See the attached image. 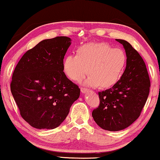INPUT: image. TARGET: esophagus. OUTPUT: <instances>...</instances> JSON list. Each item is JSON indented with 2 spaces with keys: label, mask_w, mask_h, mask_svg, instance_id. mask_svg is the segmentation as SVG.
Returning <instances> with one entry per match:
<instances>
[{
  "label": "esophagus",
  "mask_w": 160,
  "mask_h": 160,
  "mask_svg": "<svg viewBox=\"0 0 160 160\" xmlns=\"http://www.w3.org/2000/svg\"><path fill=\"white\" fill-rule=\"evenodd\" d=\"M80 90H81V92H82V93H85L86 92H88V89H87V88H81Z\"/></svg>",
  "instance_id": "esophagus-1"
}]
</instances>
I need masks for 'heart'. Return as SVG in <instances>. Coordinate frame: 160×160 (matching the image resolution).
I'll return each instance as SVG.
<instances>
[{
	"instance_id": "obj_1",
	"label": "heart",
	"mask_w": 160,
	"mask_h": 160,
	"mask_svg": "<svg viewBox=\"0 0 160 160\" xmlns=\"http://www.w3.org/2000/svg\"><path fill=\"white\" fill-rule=\"evenodd\" d=\"M126 65V55L120 48L105 42H92L78 48L77 55H69L63 61V70L68 78L80 82L90 72L86 84L111 87L120 80Z\"/></svg>"
}]
</instances>
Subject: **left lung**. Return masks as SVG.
Masks as SVG:
<instances>
[{
	"label": "left lung",
	"instance_id": "left-lung-1",
	"mask_svg": "<svg viewBox=\"0 0 160 160\" xmlns=\"http://www.w3.org/2000/svg\"><path fill=\"white\" fill-rule=\"evenodd\" d=\"M116 40L125 50L126 68L112 88L98 92L100 105L92 112L98 125L108 131L124 130L139 118L150 88L148 70L140 55L126 40Z\"/></svg>",
	"mask_w": 160,
	"mask_h": 160
}]
</instances>
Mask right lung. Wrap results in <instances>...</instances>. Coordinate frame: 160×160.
<instances>
[{
    "instance_id": "1",
    "label": "right lung",
    "mask_w": 160,
    "mask_h": 160,
    "mask_svg": "<svg viewBox=\"0 0 160 160\" xmlns=\"http://www.w3.org/2000/svg\"><path fill=\"white\" fill-rule=\"evenodd\" d=\"M70 41L66 36L42 40L22 55L12 73V95L22 118L35 128H58L79 98V87L63 72Z\"/></svg>"
}]
</instances>
